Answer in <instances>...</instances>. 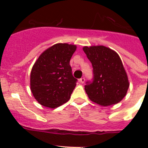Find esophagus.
<instances>
[{
    "mask_svg": "<svg viewBox=\"0 0 148 148\" xmlns=\"http://www.w3.org/2000/svg\"><path fill=\"white\" fill-rule=\"evenodd\" d=\"M79 82H80V83H82V84L84 83V82H85V78H84V77H82V78L80 79Z\"/></svg>",
    "mask_w": 148,
    "mask_h": 148,
    "instance_id": "34e87169",
    "label": "esophagus"
}]
</instances>
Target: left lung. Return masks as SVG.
Listing matches in <instances>:
<instances>
[{
    "label": "left lung",
    "instance_id": "8db88e82",
    "mask_svg": "<svg viewBox=\"0 0 148 148\" xmlns=\"http://www.w3.org/2000/svg\"><path fill=\"white\" fill-rule=\"evenodd\" d=\"M83 51L93 67L92 81L84 86L89 99L102 106L120 102L130 84L119 55L104 46H84Z\"/></svg>",
    "mask_w": 148,
    "mask_h": 148
}]
</instances>
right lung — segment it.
Returning <instances> with one entry per match:
<instances>
[{"instance_id":"add662e5","label":"right lung","mask_w":148,"mask_h":148,"mask_svg":"<svg viewBox=\"0 0 148 148\" xmlns=\"http://www.w3.org/2000/svg\"><path fill=\"white\" fill-rule=\"evenodd\" d=\"M77 46L56 44L43 52L31 72V90L39 104L56 108L69 101L77 85L70 59Z\"/></svg>"}]
</instances>
